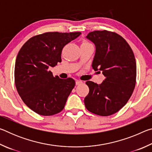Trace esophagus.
I'll return each mask as SVG.
<instances>
[{
	"label": "esophagus",
	"instance_id": "esophagus-1",
	"mask_svg": "<svg viewBox=\"0 0 152 152\" xmlns=\"http://www.w3.org/2000/svg\"><path fill=\"white\" fill-rule=\"evenodd\" d=\"M82 83V81H81V80H76V85H79V84H80Z\"/></svg>",
	"mask_w": 152,
	"mask_h": 152
}]
</instances>
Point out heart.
Instances as JSON below:
<instances>
[{"mask_svg":"<svg viewBox=\"0 0 152 152\" xmlns=\"http://www.w3.org/2000/svg\"><path fill=\"white\" fill-rule=\"evenodd\" d=\"M86 43V42H84V43Z\"/></svg>","mask_w":152,"mask_h":152,"instance_id":"b5f03b06","label":"heart"}]
</instances>
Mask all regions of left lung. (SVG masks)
Segmentation results:
<instances>
[{
	"mask_svg": "<svg viewBox=\"0 0 152 152\" xmlns=\"http://www.w3.org/2000/svg\"><path fill=\"white\" fill-rule=\"evenodd\" d=\"M96 48L92 67L105 76L101 84L87 81L88 94L84 99L88 110L109 116L125 106L136 82V61L132 48L121 36L109 31H94L86 37Z\"/></svg>",
	"mask_w": 152,
	"mask_h": 152,
	"instance_id": "obj_1",
	"label": "left lung"
}]
</instances>
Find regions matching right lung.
I'll return each mask as SVG.
<instances>
[{
    "label": "right lung",
    "mask_w": 152,
    "mask_h": 152,
    "mask_svg": "<svg viewBox=\"0 0 152 152\" xmlns=\"http://www.w3.org/2000/svg\"><path fill=\"white\" fill-rule=\"evenodd\" d=\"M80 32H48L35 35L20 48L15 66L18 93L37 114L50 116L61 112L75 86L74 80L53 77L50 67L61 62L63 48Z\"/></svg>",
    "instance_id": "right-lung-1"
}]
</instances>
